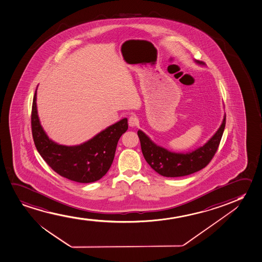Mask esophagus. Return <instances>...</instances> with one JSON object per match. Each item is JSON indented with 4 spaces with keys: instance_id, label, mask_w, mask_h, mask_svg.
I'll return each instance as SVG.
<instances>
[{
    "instance_id": "obj_1",
    "label": "esophagus",
    "mask_w": 262,
    "mask_h": 262,
    "mask_svg": "<svg viewBox=\"0 0 262 262\" xmlns=\"http://www.w3.org/2000/svg\"><path fill=\"white\" fill-rule=\"evenodd\" d=\"M128 122H129V125L130 126V127H135V126L139 124V120H138L136 116H129Z\"/></svg>"
}]
</instances>
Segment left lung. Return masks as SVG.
Here are the masks:
<instances>
[{"label":"left lung","instance_id":"left-lung-1","mask_svg":"<svg viewBox=\"0 0 262 262\" xmlns=\"http://www.w3.org/2000/svg\"><path fill=\"white\" fill-rule=\"evenodd\" d=\"M199 65L204 62L194 60ZM226 125V114L221 127L204 146L192 152L174 153L157 146L142 130H138L145 159L153 170L163 177H182L194 173L208 165L217 152Z\"/></svg>","mask_w":262,"mask_h":262}]
</instances>
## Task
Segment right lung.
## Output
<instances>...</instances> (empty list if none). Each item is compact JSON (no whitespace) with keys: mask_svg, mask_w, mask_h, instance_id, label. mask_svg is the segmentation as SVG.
Wrapping results in <instances>:
<instances>
[{"mask_svg":"<svg viewBox=\"0 0 262 262\" xmlns=\"http://www.w3.org/2000/svg\"><path fill=\"white\" fill-rule=\"evenodd\" d=\"M31 125L36 149L52 170L68 180L91 183L100 180L108 171L120 137L128 129V120H120L81 145H59L50 140L41 127L38 117L35 91Z\"/></svg>","mask_w":262,"mask_h":262,"instance_id":"obj_1","label":"right lung"}]
</instances>
